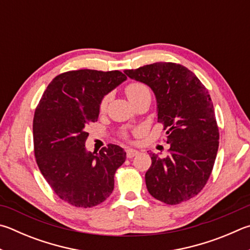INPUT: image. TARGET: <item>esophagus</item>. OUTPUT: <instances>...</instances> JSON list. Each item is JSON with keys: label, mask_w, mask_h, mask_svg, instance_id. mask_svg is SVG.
Listing matches in <instances>:
<instances>
[{"label": "esophagus", "mask_w": 250, "mask_h": 250, "mask_svg": "<svg viewBox=\"0 0 250 250\" xmlns=\"http://www.w3.org/2000/svg\"><path fill=\"white\" fill-rule=\"evenodd\" d=\"M138 154H139V152L137 151V149H133V148L126 149V157L128 158H132L134 156H137Z\"/></svg>", "instance_id": "esophagus-1"}]
</instances>
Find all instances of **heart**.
I'll use <instances>...</instances> for the list:
<instances>
[{
    "instance_id": "b5f03b06",
    "label": "heart",
    "mask_w": 250,
    "mask_h": 250,
    "mask_svg": "<svg viewBox=\"0 0 250 250\" xmlns=\"http://www.w3.org/2000/svg\"><path fill=\"white\" fill-rule=\"evenodd\" d=\"M125 95L128 97L131 104H134L141 99L145 97H151V92H149L148 87L143 83H139V82H134V83H131L125 87ZM108 103V96H105L101 102V110H104L107 106Z\"/></svg>"
}]
</instances>
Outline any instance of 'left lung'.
Here are the masks:
<instances>
[{"mask_svg": "<svg viewBox=\"0 0 250 250\" xmlns=\"http://www.w3.org/2000/svg\"><path fill=\"white\" fill-rule=\"evenodd\" d=\"M147 85L156 98L157 122L164 125L170 154L151 153L145 174L149 194L166 204L190 200L206 186L219 148V128L207 88L186 66L157 62L125 70Z\"/></svg>", "mask_w": 250, "mask_h": 250, "instance_id": "left-lung-1", "label": "left lung"}]
</instances>
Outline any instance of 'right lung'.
<instances>
[{"mask_svg": "<svg viewBox=\"0 0 250 250\" xmlns=\"http://www.w3.org/2000/svg\"><path fill=\"white\" fill-rule=\"evenodd\" d=\"M125 80L120 71L65 72L51 81L35 111L36 162L57 196L72 206L92 208L112 192L126 153L115 144L92 153L85 142L102 99Z\"/></svg>", "mask_w": 250, "mask_h": 250, "instance_id": "add662e5", "label": "right lung"}]
</instances>
